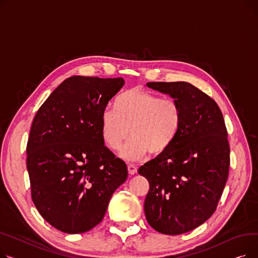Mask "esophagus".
<instances>
[{
	"mask_svg": "<svg viewBox=\"0 0 258 258\" xmlns=\"http://www.w3.org/2000/svg\"><path fill=\"white\" fill-rule=\"evenodd\" d=\"M127 169H128V173L130 174H135L137 172V167L135 166L134 164H128L127 165Z\"/></svg>",
	"mask_w": 258,
	"mask_h": 258,
	"instance_id": "1",
	"label": "esophagus"
}]
</instances>
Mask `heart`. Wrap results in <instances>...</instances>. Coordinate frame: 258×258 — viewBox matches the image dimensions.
<instances>
[{
	"label": "heart",
	"mask_w": 258,
	"mask_h": 258,
	"mask_svg": "<svg viewBox=\"0 0 258 258\" xmlns=\"http://www.w3.org/2000/svg\"><path fill=\"white\" fill-rule=\"evenodd\" d=\"M182 125V106L173 98L134 87L120 93L114 110L101 115V136L111 150H118L131 134L132 138L121 148L120 156L138 161L151 154L164 155L177 139Z\"/></svg>",
	"instance_id": "1"
}]
</instances>
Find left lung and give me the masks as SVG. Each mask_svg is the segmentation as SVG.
Here are the masks:
<instances>
[{"label": "left lung", "instance_id": "obj_1", "mask_svg": "<svg viewBox=\"0 0 258 258\" xmlns=\"http://www.w3.org/2000/svg\"><path fill=\"white\" fill-rule=\"evenodd\" d=\"M182 106V125L169 150L138 172L150 183L146 220L158 232L178 235L196 229L214 213L225 188L230 146L216 102L191 84L147 83Z\"/></svg>", "mask_w": 258, "mask_h": 258}]
</instances>
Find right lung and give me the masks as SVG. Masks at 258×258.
<instances>
[{"mask_svg":"<svg viewBox=\"0 0 258 258\" xmlns=\"http://www.w3.org/2000/svg\"><path fill=\"white\" fill-rule=\"evenodd\" d=\"M124 79L72 76L34 116L28 143L31 198L59 231L76 234L98 225L127 167L104 145L101 115Z\"/></svg>","mask_w":258,"mask_h":258,"instance_id":"right-lung-1","label":"right lung"}]
</instances>
